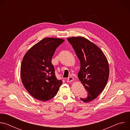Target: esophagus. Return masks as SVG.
I'll list each match as a JSON object with an SVG mask.
<instances>
[{
    "mask_svg": "<svg viewBox=\"0 0 130 130\" xmlns=\"http://www.w3.org/2000/svg\"><path fill=\"white\" fill-rule=\"evenodd\" d=\"M73 80V78L72 77H69V78H68V79H67V82H71Z\"/></svg>",
    "mask_w": 130,
    "mask_h": 130,
    "instance_id": "obj_1",
    "label": "esophagus"
}]
</instances>
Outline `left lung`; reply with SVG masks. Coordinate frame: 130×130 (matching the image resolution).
I'll return each instance as SVG.
<instances>
[{
	"mask_svg": "<svg viewBox=\"0 0 130 130\" xmlns=\"http://www.w3.org/2000/svg\"><path fill=\"white\" fill-rule=\"evenodd\" d=\"M80 62L78 77L87 92L84 102L96 98L104 89L109 77V66L103 52L95 44L82 37L67 39Z\"/></svg>",
	"mask_w": 130,
	"mask_h": 130,
	"instance_id": "1",
	"label": "left lung"
}]
</instances>
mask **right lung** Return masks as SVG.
I'll return each mask as SVG.
<instances>
[{"instance_id":"add662e5","label":"right lung","mask_w":130,"mask_h":130,"mask_svg":"<svg viewBox=\"0 0 130 130\" xmlns=\"http://www.w3.org/2000/svg\"><path fill=\"white\" fill-rule=\"evenodd\" d=\"M64 40L45 38L31 47L23 59L21 77L23 84L34 98L46 101L56 95L62 84L55 74L51 60L56 49Z\"/></svg>"}]
</instances>
